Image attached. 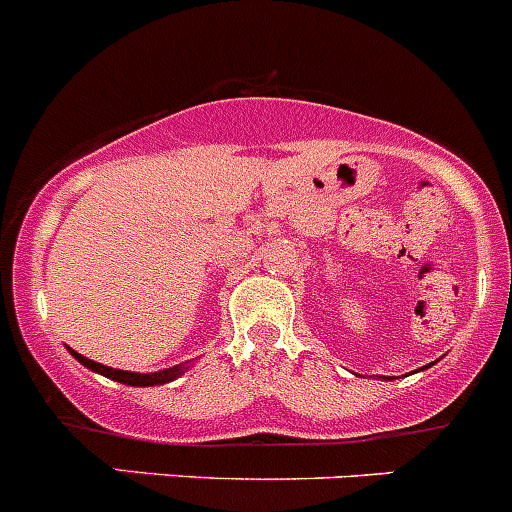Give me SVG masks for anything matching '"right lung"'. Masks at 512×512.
<instances>
[{"label":"right lung","mask_w":512,"mask_h":512,"mask_svg":"<svg viewBox=\"0 0 512 512\" xmlns=\"http://www.w3.org/2000/svg\"><path fill=\"white\" fill-rule=\"evenodd\" d=\"M75 358H78L80 364L88 366L90 371H98V374L108 376V379L113 381H121V384H128V386H154V384H166V381L176 379L179 374H184V369H161V371H148V374H133V371H118V369H111V366H103V364H95V361H90V358L80 356L78 351H70Z\"/></svg>","instance_id":"obj_1"}]
</instances>
